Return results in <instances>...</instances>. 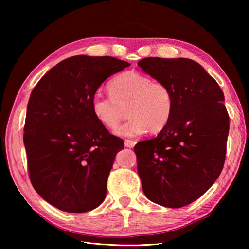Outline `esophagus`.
<instances>
[{"instance_id":"1","label":"esophagus","mask_w":249,"mask_h":249,"mask_svg":"<svg viewBox=\"0 0 249 249\" xmlns=\"http://www.w3.org/2000/svg\"><path fill=\"white\" fill-rule=\"evenodd\" d=\"M135 144H136V141H134V140H129V139L124 140V145H125L126 147H130V148H132V147H134V146H135Z\"/></svg>"}]
</instances>
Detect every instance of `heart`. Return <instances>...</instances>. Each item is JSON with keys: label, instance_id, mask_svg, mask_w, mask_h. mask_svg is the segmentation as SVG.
<instances>
[{"label": "heart", "instance_id": "1", "mask_svg": "<svg viewBox=\"0 0 249 249\" xmlns=\"http://www.w3.org/2000/svg\"><path fill=\"white\" fill-rule=\"evenodd\" d=\"M108 91L110 96L93 97L91 109L97 122L111 131L117 129L126 110L130 119L115 132L118 136L136 137L147 130L159 133L168 124L173 97L165 83L129 71L113 79Z\"/></svg>", "mask_w": 249, "mask_h": 249}]
</instances>
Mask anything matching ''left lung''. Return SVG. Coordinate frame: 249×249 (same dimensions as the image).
Segmentation results:
<instances>
[{"instance_id":"left-lung-1","label":"left lung","mask_w":249,"mask_h":249,"mask_svg":"<svg viewBox=\"0 0 249 249\" xmlns=\"http://www.w3.org/2000/svg\"><path fill=\"white\" fill-rule=\"evenodd\" d=\"M138 65L165 83L173 97L168 124L134 147L142 189L158 205L182 208L199 198L222 171L230 130L224 95L191 59L149 57Z\"/></svg>"}]
</instances>
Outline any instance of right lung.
I'll return each instance as SVG.
<instances>
[{"label":"right lung","mask_w":249,"mask_h":249,"mask_svg":"<svg viewBox=\"0 0 249 249\" xmlns=\"http://www.w3.org/2000/svg\"><path fill=\"white\" fill-rule=\"evenodd\" d=\"M130 65L109 56H73L50 70L31 92L24 127L30 180L57 209L84 213L106 197L124 143L97 122L91 103L105 80Z\"/></svg>","instance_id":"add662e5"}]
</instances>
